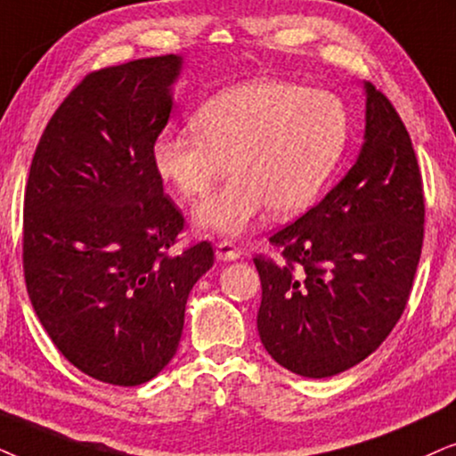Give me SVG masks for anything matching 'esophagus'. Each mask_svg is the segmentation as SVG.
<instances>
[{"mask_svg": "<svg viewBox=\"0 0 456 456\" xmlns=\"http://www.w3.org/2000/svg\"><path fill=\"white\" fill-rule=\"evenodd\" d=\"M240 258V248H235L233 241H218L216 244V260L221 263H232V260Z\"/></svg>", "mask_w": 456, "mask_h": 456, "instance_id": "1", "label": "esophagus"}]
</instances>
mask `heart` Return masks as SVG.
I'll use <instances>...</instances> for the list:
<instances>
[{"label":"heart","mask_w":456,"mask_h":456,"mask_svg":"<svg viewBox=\"0 0 456 456\" xmlns=\"http://www.w3.org/2000/svg\"><path fill=\"white\" fill-rule=\"evenodd\" d=\"M200 133L165 129L151 145L158 177L196 200L232 168L233 179L193 212L200 229L246 233L266 208L294 216L317 202L342 160L348 108L331 91L254 78L210 97L193 117Z\"/></svg>","instance_id":"1"}]
</instances>
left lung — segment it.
Returning a JSON list of instances; mask_svg holds the SVG:
<instances>
[{"instance_id":"left-lung-1","label":"left lung","mask_w":456,"mask_h":456,"mask_svg":"<svg viewBox=\"0 0 456 456\" xmlns=\"http://www.w3.org/2000/svg\"><path fill=\"white\" fill-rule=\"evenodd\" d=\"M354 165L306 215L271 238L285 263L256 256L258 336L279 365L323 379L359 365L390 336L423 246V185L398 112L365 83Z\"/></svg>"}]
</instances>
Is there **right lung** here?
Segmentation results:
<instances>
[{
    "label": "right lung",
    "instance_id": "add662e5",
    "mask_svg": "<svg viewBox=\"0 0 456 456\" xmlns=\"http://www.w3.org/2000/svg\"><path fill=\"white\" fill-rule=\"evenodd\" d=\"M181 56L91 72L47 123L24 193V279L56 348L89 378L139 386L177 352L185 305L215 263L173 254L183 216L151 145L175 106Z\"/></svg>",
    "mask_w": 456,
    "mask_h": 456
}]
</instances>
